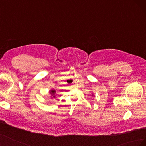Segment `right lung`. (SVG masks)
Returning <instances> with one entry per match:
<instances>
[{
    "label": "right lung",
    "instance_id": "add662e5",
    "mask_svg": "<svg viewBox=\"0 0 146 146\" xmlns=\"http://www.w3.org/2000/svg\"><path fill=\"white\" fill-rule=\"evenodd\" d=\"M55 92H56V91H55V90H50V93L53 96V98H55Z\"/></svg>",
    "mask_w": 146,
    "mask_h": 146
}]
</instances>
